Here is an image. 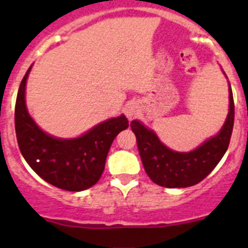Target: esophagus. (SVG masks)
Here are the masks:
<instances>
[{
    "instance_id": "esophagus-1",
    "label": "esophagus",
    "mask_w": 248,
    "mask_h": 248,
    "mask_svg": "<svg viewBox=\"0 0 248 248\" xmlns=\"http://www.w3.org/2000/svg\"><path fill=\"white\" fill-rule=\"evenodd\" d=\"M140 111V105L137 102H129L128 104H125L124 107V114L126 115L129 120L134 119Z\"/></svg>"
}]
</instances>
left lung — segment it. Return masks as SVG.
Masks as SVG:
<instances>
[{"label": "left lung", "instance_id": "8db88e82", "mask_svg": "<svg viewBox=\"0 0 248 248\" xmlns=\"http://www.w3.org/2000/svg\"><path fill=\"white\" fill-rule=\"evenodd\" d=\"M230 109L226 122L217 135L206 140L190 153H177L166 148L153 130L138 120L130 123L137 137L138 149L146 174L155 184L164 187H189L202 181L229 148L235 120V104L230 85Z\"/></svg>", "mask_w": 248, "mask_h": 248}]
</instances>
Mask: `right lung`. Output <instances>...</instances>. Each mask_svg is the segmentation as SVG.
<instances>
[{
    "instance_id": "obj_1",
    "label": "right lung",
    "mask_w": 248,
    "mask_h": 248,
    "mask_svg": "<svg viewBox=\"0 0 248 248\" xmlns=\"http://www.w3.org/2000/svg\"><path fill=\"white\" fill-rule=\"evenodd\" d=\"M31 65L19 85L15 107L17 143L28 165L50 185L83 191L98 183L113 140L129 126L125 115L103 122L77 139H58L37 126L26 108L25 92Z\"/></svg>"
}]
</instances>
